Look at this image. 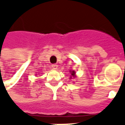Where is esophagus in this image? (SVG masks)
<instances>
[{"mask_svg": "<svg viewBox=\"0 0 125 125\" xmlns=\"http://www.w3.org/2000/svg\"><path fill=\"white\" fill-rule=\"evenodd\" d=\"M52 68H53V69H57V64H52Z\"/></svg>", "mask_w": 125, "mask_h": 125, "instance_id": "1", "label": "esophagus"}]
</instances>
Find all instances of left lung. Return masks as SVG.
Masks as SVG:
<instances>
[{"instance_id":"obj_1","label":"left lung","mask_w":125,"mask_h":125,"mask_svg":"<svg viewBox=\"0 0 125 125\" xmlns=\"http://www.w3.org/2000/svg\"><path fill=\"white\" fill-rule=\"evenodd\" d=\"M70 73H71V76H70L71 79H72V77H73V78H75V77H76V76H75L76 72H75L74 71H71Z\"/></svg>"}]
</instances>
